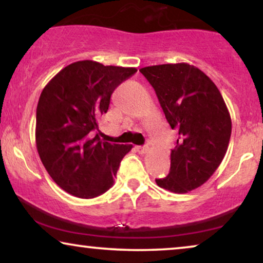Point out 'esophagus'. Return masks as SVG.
Returning a JSON list of instances; mask_svg holds the SVG:
<instances>
[{
    "mask_svg": "<svg viewBox=\"0 0 263 263\" xmlns=\"http://www.w3.org/2000/svg\"><path fill=\"white\" fill-rule=\"evenodd\" d=\"M136 151H138L139 153L145 154L147 151H148V147H147V146H136Z\"/></svg>",
    "mask_w": 263,
    "mask_h": 263,
    "instance_id": "esophagus-1",
    "label": "esophagus"
}]
</instances>
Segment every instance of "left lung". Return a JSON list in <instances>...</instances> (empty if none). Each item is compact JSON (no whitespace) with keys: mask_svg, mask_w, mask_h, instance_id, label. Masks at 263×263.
I'll return each instance as SVG.
<instances>
[{"mask_svg":"<svg viewBox=\"0 0 263 263\" xmlns=\"http://www.w3.org/2000/svg\"><path fill=\"white\" fill-rule=\"evenodd\" d=\"M157 93L172 129L178 133L166 177L160 188L184 194L199 188L224 159L231 136V117L213 81L188 63L140 69Z\"/></svg>","mask_w":263,"mask_h":263,"instance_id":"1","label":"left lung"}]
</instances>
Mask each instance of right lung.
Here are the masks:
<instances>
[{
  "label": "right lung",
  "instance_id": "add662e5",
  "mask_svg": "<svg viewBox=\"0 0 263 263\" xmlns=\"http://www.w3.org/2000/svg\"><path fill=\"white\" fill-rule=\"evenodd\" d=\"M136 71L78 61L57 73L42 91L35 145L48 174L64 192L93 199L114 185L121 160L133 145L102 141L93 130L109 109L115 88Z\"/></svg>",
  "mask_w": 263,
  "mask_h": 263
}]
</instances>
